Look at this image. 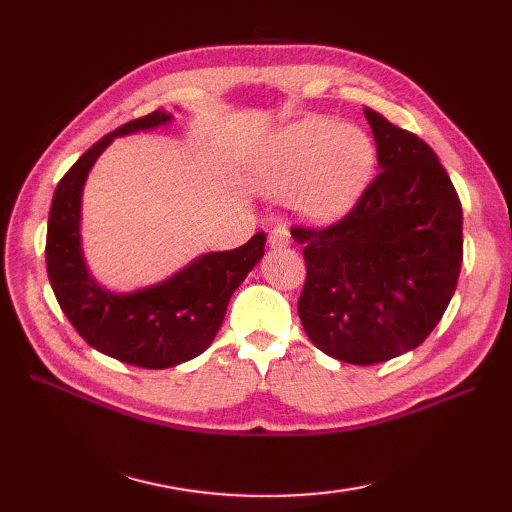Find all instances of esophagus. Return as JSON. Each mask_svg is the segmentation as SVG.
<instances>
[{
  "label": "esophagus",
  "instance_id": "1",
  "mask_svg": "<svg viewBox=\"0 0 512 512\" xmlns=\"http://www.w3.org/2000/svg\"><path fill=\"white\" fill-rule=\"evenodd\" d=\"M268 244L273 246V248H284V246H288V244H290V231H288V226H284V224L275 226L273 231L268 233Z\"/></svg>",
  "mask_w": 512,
  "mask_h": 512
}]
</instances>
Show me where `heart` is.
<instances>
[{"instance_id": "obj_1", "label": "heart", "mask_w": 512, "mask_h": 512, "mask_svg": "<svg viewBox=\"0 0 512 512\" xmlns=\"http://www.w3.org/2000/svg\"><path fill=\"white\" fill-rule=\"evenodd\" d=\"M374 160L372 138L361 129L310 116L279 129L255 151L253 180L266 191L297 184V211L325 222L361 195Z\"/></svg>"}]
</instances>
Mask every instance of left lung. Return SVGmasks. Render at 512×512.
<instances>
[{"mask_svg": "<svg viewBox=\"0 0 512 512\" xmlns=\"http://www.w3.org/2000/svg\"><path fill=\"white\" fill-rule=\"evenodd\" d=\"M363 112L378 176L343 220L290 228L306 259L303 330L352 365L416 350L447 310L462 266V204L449 173L422 138Z\"/></svg>", "mask_w": 512, "mask_h": 512, "instance_id": "obj_1", "label": "left lung"}]
</instances>
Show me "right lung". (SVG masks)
I'll return each instance as SVG.
<instances>
[{
    "label": "right lung",
    "instance_id": "add662e5",
    "mask_svg": "<svg viewBox=\"0 0 512 512\" xmlns=\"http://www.w3.org/2000/svg\"><path fill=\"white\" fill-rule=\"evenodd\" d=\"M151 112L103 136L74 162L54 191L46 266L65 317L94 350L116 361L165 369L191 361L215 339L233 292L264 257L266 235L244 246L206 253L156 286L116 295L96 284L81 250V195L92 165L116 136L145 132L171 121Z\"/></svg>",
    "mask_w": 512,
    "mask_h": 512
}]
</instances>
